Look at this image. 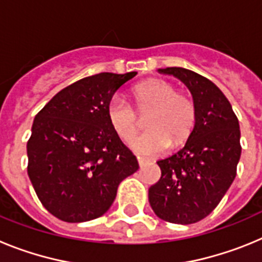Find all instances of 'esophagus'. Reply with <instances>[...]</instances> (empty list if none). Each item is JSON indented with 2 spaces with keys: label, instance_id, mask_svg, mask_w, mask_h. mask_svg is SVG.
Here are the masks:
<instances>
[{
  "label": "esophagus",
  "instance_id": "obj_1",
  "mask_svg": "<svg viewBox=\"0 0 262 262\" xmlns=\"http://www.w3.org/2000/svg\"><path fill=\"white\" fill-rule=\"evenodd\" d=\"M138 163H139V165H140V166H144L145 164H148L149 161H148L147 159H143V157H138Z\"/></svg>",
  "mask_w": 262,
  "mask_h": 262
}]
</instances>
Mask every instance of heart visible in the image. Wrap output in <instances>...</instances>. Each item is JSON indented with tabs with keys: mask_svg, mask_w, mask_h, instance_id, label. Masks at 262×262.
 Here are the masks:
<instances>
[{
	"mask_svg": "<svg viewBox=\"0 0 262 262\" xmlns=\"http://www.w3.org/2000/svg\"><path fill=\"white\" fill-rule=\"evenodd\" d=\"M138 110L152 108L147 119V133L139 135L131 148L139 155L155 156L164 152L172 143L180 145L189 138L195 123V106L191 98L177 93L170 82L148 80L133 89ZM111 128L123 142H129L138 131V115L123 97L115 96L107 106Z\"/></svg>",
	"mask_w": 262,
	"mask_h": 262,
	"instance_id": "obj_1",
	"label": "heart"
}]
</instances>
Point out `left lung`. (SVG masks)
Returning <instances> with one entry per match:
<instances>
[{"label": "left lung", "mask_w": 262, "mask_h": 262, "mask_svg": "<svg viewBox=\"0 0 262 262\" xmlns=\"http://www.w3.org/2000/svg\"><path fill=\"white\" fill-rule=\"evenodd\" d=\"M157 72L186 85L195 123L184 148L157 161L161 177L149 187L148 200L163 221L196 223L216 207L235 180L242 155L239 120L222 90L203 76L180 67Z\"/></svg>", "instance_id": "obj_1"}]
</instances>
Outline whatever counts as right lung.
<instances>
[{
  "mask_svg": "<svg viewBox=\"0 0 262 262\" xmlns=\"http://www.w3.org/2000/svg\"><path fill=\"white\" fill-rule=\"evenodd\" d=\"M136 75L103 72L76 81L34 119L27 173L41 205L60 221L81 223L102 216L120 182L139 169L107 119L115 92Z\"/></svg>",
  "mask_w": 262,
  "mask_h": 262,
  "instance_id": "1",
  "label": "right lung"
}]
</instances>
